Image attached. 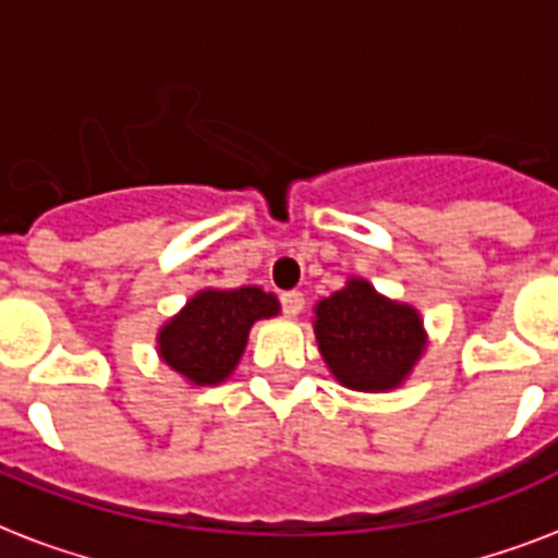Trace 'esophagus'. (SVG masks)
Here are the masks:
<instances>
[{"instance_id": "obj_1", "label": "esophagus", "mask_w": 558, "mask_h": 558, "mask_svg": "<svg viewBox=\"0 0 558 558\" xmlns=\"http://www.w3.org/2000/svg\"><path fill=\"white\" fill-rule=\"evenodd\" d=\"M280 304H283V313L287 315H298L304 310V295H301L298 289H292V292H283V295H280Z\"/></svg>"}]
</instances>
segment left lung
<instances>
[{
    "label": "left lung",
    "instance_id": "1",
    "mask_svg": "<svg viewBox=\"0 0 558 558\" xmlns=\"http://www.w3.org/2000/svg\"><path fill=\"white\" fill-rule=\"evenodd\" d=\"M315 339L344 388L371 393L399 388L425 350L414 306L388 301L362 278L315 304Z\"/></svg>",
    "mask_w": 558,
    "mask_h": 558
}]
</instances>
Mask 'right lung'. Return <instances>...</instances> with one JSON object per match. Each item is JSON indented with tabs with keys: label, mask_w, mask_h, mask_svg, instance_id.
<instances>
[{
	"label": "right lung",
	"mask_w": 558,
	"mask_h": 558,
	"mask_svg": "<svg viewBox=\"0 0 558 558\" xmlns=\"http://www.w3.org/2000/svg\"><path fill=\"white\" fill-rule=\"evenodd\" d=\"M278 313L260 287L202 289L159 330V356L193 385H219L240 365L252 324Z\"/></svg>",
	"instance_id": "obj_1"
}]
</instances>
